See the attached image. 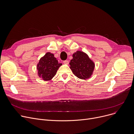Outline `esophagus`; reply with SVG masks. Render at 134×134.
Listing matches in <instances>:
<instances>
[{
  "instance_id": "34e87169",
  "label": "esophagus",
  "mask_w": 134,
  "mask_h": 134,
  "mask_svg": "<svg viewBox=\"0 0 134 134\" xmlns=\"http://www.w3.org/2000/svg\"><path fill=\"white\" fill-rule=\"evenodd\" d=\"M63 63H64V64L67 65V64H68V63H69V62H68V60H64V61L63 62Z\"/></svg>"
}]
</instances>
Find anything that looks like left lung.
Masks as SVG:
<instances>
[{
  "label": "left lung",
  "instance_id": "8db88e82",
  "mask_svg": "<svg viewBox=\"0 0 134 134\" xmlns=\"http://www.w3.org/2000/svg\"><path fill=\"white\" fill-rule=\"evenodd\" d=\"M69 63L73 74L81 79L90 78L93 74L95 64L88 55L82 52L77 51L72 55Z\"/></svg>",
  "mask_w": 134,
  "mask_h": 134
}]
</instances>
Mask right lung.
<instances>
[{"label":"right lung","instance_id":"add662e5","mask_svg":"<svg viewBox=\"0 0 134 134\" xmlns=\"http://www.w3.org/2000/svg\"><path fill=\"white\" fill-rule=\"evenodd\" d=\"M51 53H47L39 60L37 65L38 75L43 80H51L56 75L59 67L62 65Z\"/></svg>","mask_w":134,"mask_h":134}]
</instances>
